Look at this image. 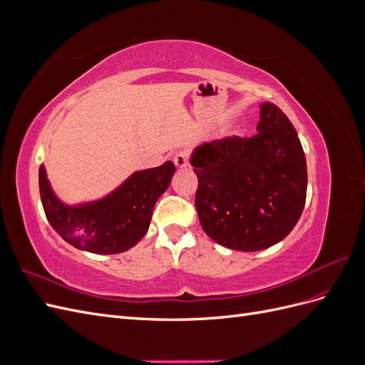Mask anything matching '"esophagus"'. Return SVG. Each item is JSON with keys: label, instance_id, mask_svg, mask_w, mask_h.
<instances>
[{"label": "esophagus", "instance_id": "1", "mask_svg": "<svg viewBox=\"0 0 365 365\" xmlns=\"http://www.w3.org/2000/svg\"><path fill=\"white\" fill-rule=\"evenodd\" d=\"M189 158H190L189 150L181 149V150L173 152V163L176 168H180V169L187 168V165H189Z\"/></svg>", "mask_w": 365, "mask_h": 365}]
</instances>
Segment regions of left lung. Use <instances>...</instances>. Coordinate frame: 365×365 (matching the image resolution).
I'll return each instance as SVG.
<instances>
[{
	"mask_svg": "<svg viewBox=\"0 0 365 365\" xmlns=\"http://www.w3.org/2000/svg\"><path fill=\"white\" fill-rule=\"evenodd\" d=\"M195 205L208 237L239 251H260L288 236L307 190L306 157L282 109L260 106L257 134L196 148Z\"/></svg>",
	"mask_w": 365,
	"mask_h": 365,
	"instance_id": "obj_1",
	"label": "left lung"
}]
</instances>
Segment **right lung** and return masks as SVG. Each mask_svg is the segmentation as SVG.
Returning a JSON list of instances; mask_svg holds the SVG:
<instances>
[{
  "label": "right lung",
  "instance_id": "obj_1",
  "mask_svg": "<svg viewBox=\"0 0 365 365\" xmlns=\"http://www.w3.org/2000/svg\"><path fill=\"white\" fill-rule=\"evenodd\" d=\"M175 164L135 172L101 201L63 205L54 196L46 169L39 168V193L50 225L73 247L94 254H117L134 247L146 235L153 207L168 190Z\"/></svg>",
  "mask_w": 365,
  "mask_h": 365
}]
</instances>
